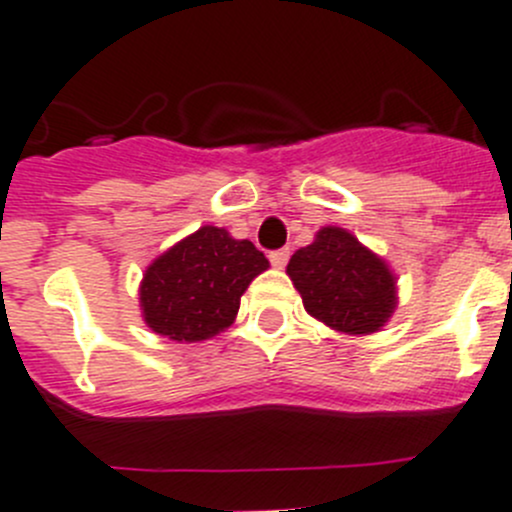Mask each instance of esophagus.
<instances>
[{
    "label": "esophagus",
    "instance_id": "obj_1",
    "mask_svg": "<svg viewBox=\"0 0 512 512\" xmlns=\"http://www.w3.org/2000/svg\"><path fill=\"white\" fill-rule=\"evenodd\" d=\"M287 260H290V250H287V247L270 252V262L277 267V270H282V267L287 265Z\"/></svg>",
    "mask_w": 512,
    "mask_h": 512
}]
</instances>
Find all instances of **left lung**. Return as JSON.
Masks as SVG:
<instances>
[{
    "mask_svg": "<svg viewBox=\"0 0 512 512\" xmlns=\"http://www.w3.org/2000/svg\"><path fill=\"white\" fill-rule=\"evenodd\" d=\"M287 275L305 310L340 332H375L395 310L393 272L340 227H322L292 255Z\"/></svg>",
    "mask_w": 512,
    "mask_h": 512,
    "instance_id": "left-lung-1",
    "label": "left lung"
}]
</instances>
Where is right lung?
Masks as SVG:
<instances>
[{
  "label": "right lung",
  "instance_id": "add662e5",
  "mask_svg": "<svg viewBox=\"0 0 512 512\" xmlns=\"http://www.w3.org/2000/svg\"><path fill=\"white\" fill-rule=\"evenodd\" d=\"M267 265L250 240L200 227L147 267L140 287L145 322L170 340H207L232 325L242 292Z\"/></svg>",
  "mask_w": 512,
  "mask_h": 512
}]
</instances>
